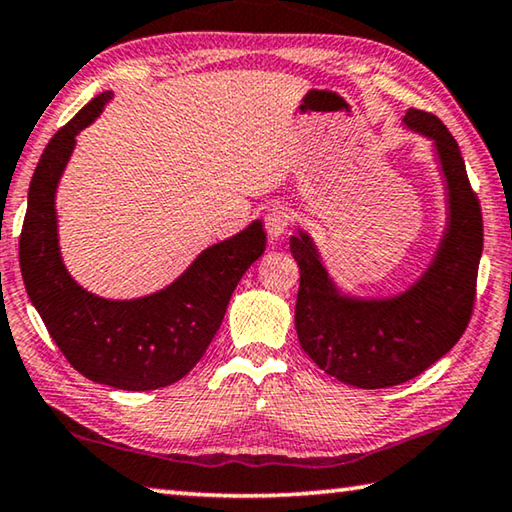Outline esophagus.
I'll list each match as a JSON object with an SVG mask.
<instances>
[{
  "mask_svg": "<svg viewBox=\"0 0 512 512\" xmlns=\"http://www.w3.org/2000/svg\"><path fill=\"white\" fill-rule=\"evenodd\" d=\"M264 225L266 232H269L271 239H278L287 232V227L291 225V214L285 205H273L269 207V212L264 216Z\"/></svg>",
  "mask_w": 512,
  "mask_h": 512,
  "instance_id": "obj_1",
  "label": "esophagus"
}]
</instances>
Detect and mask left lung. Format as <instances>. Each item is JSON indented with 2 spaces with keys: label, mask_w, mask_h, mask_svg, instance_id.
I'll list each match as a JSON object with an SVG mask.
<instances>
[{
  "label": "left lung",
  "mask_w": 512,
  "mask_h": 512,
  "mask_svg": "<svg viewBox=\"0 0 512 512\" xmlns=\"http://www.w3.org/2000/svg\"><path fill=\"white\" fill-rule=\"evenodd\" d=\"M403 123L433 139L449 191V225L433 264L408 291L383 300L342 296L305 232L289 239L300 269L296 332L328 376L362 389L401 385L458 344L474 312L483 250L481 202L456 139L440 118L408 109Z\"/></svg>",
  "instance_id": "obj_1"
}]
</instances>
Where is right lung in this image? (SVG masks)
Wrapping results in <instances>:
<instances>
[{"label": "right lung", "mask_w": 512, "mask_h": 512, "mask_svg": "<svg viewBox=\"0 0 512 512\" xmlns=\"http://www.w3.org/2000/svg\"><path fill=\"white\" fill-rule=\"evenodd\" d=\"M111 93L97 95L52 136L29 184L20 234V271L47 332L81 376L127 392L184 378L212 344L241 275L264 255L262 221L202 250L173 285L136 300L88 294L61 262L54 193L75 136L100 116Z\"/></svg>", "instance_id": "right-lung-1"}]
</instances>
